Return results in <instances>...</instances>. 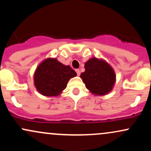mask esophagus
I'll return each instance as SVG.
<instances>
[{
    "label": "esophagus",
    "mask_w": 151,
    "mask_h": 151,
    "mask_svg": "<svg viewBox=\"0 0 151 151\" xmlns=\"http://www.w3.org/2000/svg\"><path fill=\"white\" fill-rule=\"evenodd\" d=\"M76 72H77V74L78 76L80 75V74H81L80 70H76Z\"/></svg>",
    "instance_id": "34e87169"
}]
</instances>
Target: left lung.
I'll list each match as a JSON object with an SVG mask.
<instances>
[{
	"label": "left lung",
	"mask_w": 151,
	"mask_h": 151,
	"mask_svg": "<svg viewBox=\"0 0 151 151\" xmlns=\"http://www.w3.org/2000/svg\"><path fill=\"white\" fill-rule=\"evenodd\" d=\"M85 72L80 77L86 89L95 95L107 94L113 89L116 74L111 67L104 60L93 58L84 65Z\"/></svg>",
	"instance_id": "1"
}]
</instances>
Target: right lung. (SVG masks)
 <instances>
[{
  "instance_id": "right-lung-1",
  "label": "right lung",
  "mask_w": 151,
  "mask_h": 151,
  "mask_svg": "<svg viewBox=\"0 0 151 151\" xmlns=\"http://www.w3.org/2000/svg\"><path fill=\"white\" fill-rule=\"evenodd\" d=\"M77 73L55 58H47L40 64L34 74L36 89L46 96H57L67 87L71 78Z\"/></svg>"
}]
</instances>
